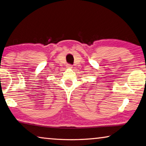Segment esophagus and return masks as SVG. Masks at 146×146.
I'll use <instances>...</instances> for the list:
<instances>
[{"instance_id": "1", "label": "esophagus", "mask_w": 146, "mask_h": 146, "mask_svg": "<svg viewBox=\"0 0 146 146\" xmlns=\"http://www.w3.org/2000/svg\"><path fill=\"white\" fill-rule=\"evenodd\" d=\"M67 67H68V68H72V65L68 64L67 65Z\"/></svg>"}]
</instances>
